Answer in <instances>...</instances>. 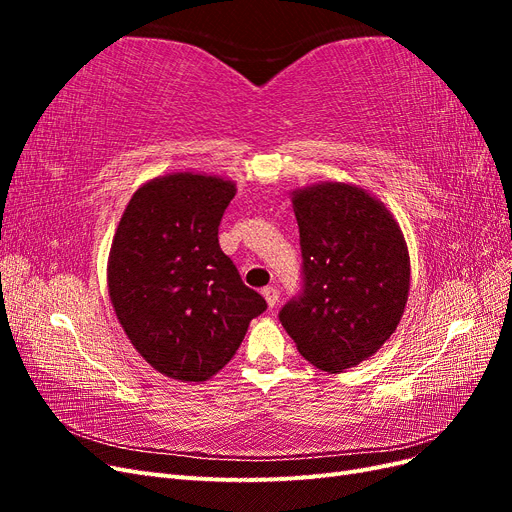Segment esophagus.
Masks as SVG:
<instances>
[{
  "label": "esophagus",
  "mask_w": 512,
  "mask_h": 512,
  "mask_svg": "<svg viewBox=\"0 0 512 512\" xmlns=\"http://www.w3.org/2000/svg\"><path fill=\"white\" fill-rule=\"evenodd\" d=\"M262 297H265L267 305L273 309L277 305V301H280V290H277L275 286H267V288H262Z\"/></svg>",
  "instance_id": "obj_1"
}]
</instances>
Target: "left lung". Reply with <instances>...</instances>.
<instances>
[{
    "label": "left lung",
    "mask_w": 512,
    "mask_h": 512,
    "mask_svg": "<svg viewBox=\"0 0 512 512\" xmlns=\"http://www.w3.org/2000/svg\"><path fill=\"white\" fill-rule=\"evenodd\" d=\"M303 252V294L280 320L301 356L329 374L374 356L404 316L410 254L395 215L346 181L290 192Z\"/></svg>",
    "instance_id": "obj_1"
}]
</instances>
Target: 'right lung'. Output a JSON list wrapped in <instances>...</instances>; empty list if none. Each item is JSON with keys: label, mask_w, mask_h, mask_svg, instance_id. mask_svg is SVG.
Masks as SVG:
<instances>
[{"label": "right lung", "mask_w": 512, "mask_h": 512, "mask_svg": "<svg viewBox=\"0 0 512 512\" xmlns=\"http://www.w3.org/2000/svg\"><path fill=\"white\" fill-rule=\"evenodd\" d=\"M237 183L207 173L145 181L108 252V297L121 329L166 378L205 382L235 356L267 301L220 250L218 226Z\"/></svg>", "instance_id": "right-lung-1"}]
</instances>
